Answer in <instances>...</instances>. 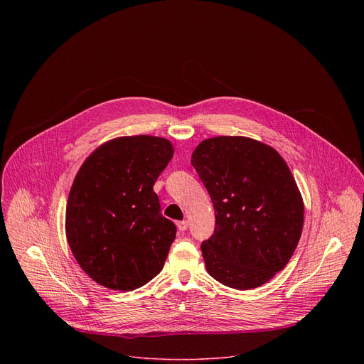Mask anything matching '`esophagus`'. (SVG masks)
Instances as JSON below:
<instances>
[{"instance_id": "1", "label": "esophagus", "mask_w": 364, "mask_h": 364, "mask_svg": "<svg viewBox=\"0 0 364 364\" xmlns=\"http://www.w3.org/2000/svg\"><path fill=\"white\" fill-rule=\"evenodd\" d=\"M177 228H178L180 232H184V230H187V228H188V222H187V220L178 222V223H177Z\"/></svg>"}]
</instances>
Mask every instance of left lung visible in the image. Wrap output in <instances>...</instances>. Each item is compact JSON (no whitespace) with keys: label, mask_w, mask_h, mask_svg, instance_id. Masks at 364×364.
<instances>
[{"label":"left lung","mask_w":364,"mask_h":364,"mask_svg":"<svg viewBox=\"0 0 364 364\" xmlns=\"http://www.w3.org/2000/svg\"><path fill=\"white\" fill-rule=\"evenodd\" d=\"M191 164L216 215L215 233L201 243L207 272L240 291L267 284L289 262L304 226L285 160L261 141L215 136L196 146Z\"/></svg>","instance_id":"8db88e82"}]
</instances>
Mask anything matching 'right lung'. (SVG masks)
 <instances>
[{"instance_id":"add662e5","label":"right lung","mask_w":364,"mask_h":364,"mask_svg":"<svg viewBox=\"0 0 364 364\" xmlns=\"http://www.w3.org/2000/svg\"><path fill=\"white\" fill-rule=\"evenodd\" d=\"M174 155L160 136H118L79 168L66 204V237L99 285L132 291L157 277L176 239L152 187Z\"/></svg>"}]
</instances>
